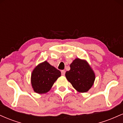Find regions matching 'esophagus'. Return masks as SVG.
I'll return each instance as SVG.
<instances>
[{"label":"esophagus","mask_w":123,"mask_h":123,"mask_svg":"<svg viewBox=\"0 0 123 123\" xmlns=\"http://www.w3.org/2000/svg\"><path fill=\"white\" fill-rule=\"evenodd\" d=\"M61 74L62 76H64L65 74V71L64 70H61Z\"/></svg>","instance_id":"34e87169"}]
</instances>
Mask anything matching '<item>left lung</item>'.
<instances>
[{
	"label": "left lung",
	"instance_id": "left-lung-1",
	"mask_svg": "<svg viewBox=\"0 0 123 123\" xmlns=\"http://www.w3.org/2000/svg\"><path fill=\"white\" fill-rule=\"evenodd\" d=\"M70 68L65 73L66 79L79 92H87L95 79V73L88 62L77 58L70 63Z\"/></svg>",
	"mask_w": 123,
	"mask_h": 123
}]
</instances>
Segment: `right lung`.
Returning <instances> with one entry per match:
<instances>
[{"instance_id":"right-lung-1","label":"right lung","mask_w":123,"mask_h":123,"mask_svg":"<svg viewBox=\"0 0 123 123\" xmlns=\"http://www.w3.org/2000/svg\"><path fill=\"white\" fill-rule=\"evenodd\" d=\"M61 73L47 61L38 64L31 74V84L37 94H46L51 90Z\"/></svg>"}]
</instances>
